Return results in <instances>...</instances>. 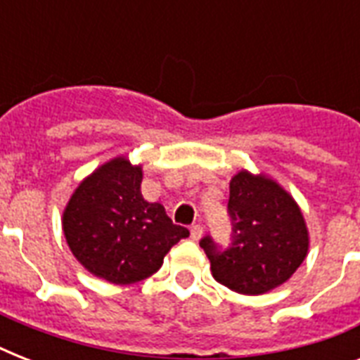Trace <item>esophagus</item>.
Segmentation results:
<instances>
[{"label": "esophagus", "mask_w": 360, "mask_h": 360, "mask_svg": "<svg viewBox=\"0 0 360 360\" xmlns=\"http://www.w3.org/2000/svg\"><path fill=\"white\" fill-rule=\"evenodd\" d=\"M202 233H203V228L200 224H194V226H191V237L194 240H198L200 239V237H202Z\"/></svg>", "instance_id": "esophagus-1"}]
</instances>
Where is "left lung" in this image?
<instances>
[{"instance_id": "obj_1", "label": "left lung", "mask_w": 360, "mask_h": 360, "mask_svg": "<svg viewBox=\"0 0 360 360\" xmlns=\"http://www.w3.org/2000/svg\"><path fill=\"white\" fill-rule=\"evenodd\" d=\"M230 245L211 236L200 240L213 276L243 295H259L284 284L308 252V231L301 209L274 181L239 174L230 183Z\"/></svg>"}]
</instances>
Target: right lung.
Returning <instances> with one entry per match:
<instances>
[{
	"mask_svg": "<svg viewBox=\"0 0 360 360\" xmlns=\"http://www.w3.org/2000/svg\"><path fill=\"white\" fill-rule=\"evenodd\" d=\"M141 168L114 158L82 181L63 213L75 257L98 278L132 284L157 273L188 230L172 222L160 203L140 191Z\"/></svg>",
	"mask_w": 360,
	"mask_h": 360,
	"instance_id": "right-lung-1",
	"label": "right lung"
}]
</instances>
